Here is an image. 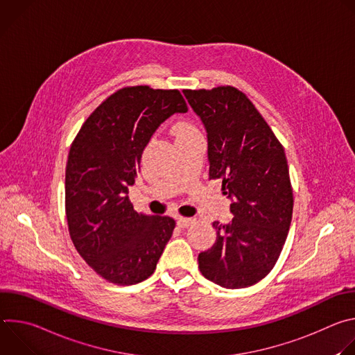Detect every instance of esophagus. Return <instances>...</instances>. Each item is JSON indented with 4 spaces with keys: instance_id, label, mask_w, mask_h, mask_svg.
Instances as JSON below:
<instances>
[{
    "instance_id": "34e87169",
    "label": "esophagus",
    "mask_w": 355,
    "mask_h": 355,
    "mask_svg": "<svg viewBox=\"0 0 355 355\" xmlns=\"http://www.w3.org/2000/svg\"><path fill=\"white\" fill-rule=\"evenodd\" d=\"M192 223H193V219H189V218H178V220H177V225L182 229L189 227Z\"/></svg>"
}]
</instances>
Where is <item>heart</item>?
Wrapping results in <instances>:
<instances>
[{"label": "heart", "instance_id": "1", "mask_svg": "<svg viewBox=\"0 0 355 355\" xmlns=\"http://www.w3.org/2000/svg\"><path fill=\"white\" fill-rule=\"evenodd\" d=\"M174 132H175L177 139H180V137H187V136H191V135H196V133H198L196 128H195L192 123L185 122V121L177 122L175 126H174Z\"/></svg>", "mask_w": 355, "mask_h": 355}]
</instances>
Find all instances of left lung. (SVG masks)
I'll return each mask as SVG.
<instances>
[{"mask_svg":"<svg viewBox=\"0 0 355 355\" xmlns=\"http://www.w3.org/2000/svg\"><path fill=\"white\" fill-rule=\"evenodd\" d=\"M182 92L207 130L209 180H222L233 215L227 225L214 222L216 241L199 252V270L227 289L254 285L275 266L292 220L284 147L237 88Z\"/></svg>","mask_w":355,"mask_h":355,"instance_id":"1","label":"left lung"}]
</instances>
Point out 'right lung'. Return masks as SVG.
<instances>
[{"instance_id": "1", "label": "right lung", "mask_w": 355, "mask_h": 355, "mask_svg": "<svg viewBox=\"0 0 355 355\" xmlns=\"http://www.w3.org/2000/svg\"><path fill=\"white\" fill-rule=\"evenodd\" d=\"M187 111L178 89L123 88L88 116L70 147V237L85 263L110 282L133 285L147 279L171 239L175 220L137 214L128 193L151 136L171 115Z\"/></svg>"}]
</instances>
